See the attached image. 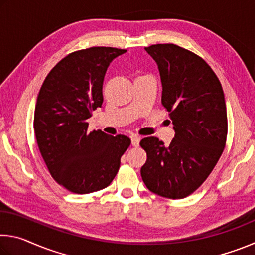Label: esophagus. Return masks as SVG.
<instances>
[{"instance_id":"esophagus-1","label":"esophagus","mask_w":255,"mask_h":255,"mask_svg":"<svg viewBox=\"0 0 255 255\" xmlns=\"http://www.w3.org/2000/svg\"><path fill=\"white\" fill-rule=\"evenodd\" d=\"M139 141H140L139 136H137V135L131 136V145L132 146H138V145H139Z\"/></svg>"}]
</instances>
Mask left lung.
<instances>
[{
    "mask_svg": "<svg viewBox=\"0 0 255 255\" xmlns=\"http://www.w3.org/2000/svg\"><path fill=\"white\" fill-rule=\"evenodd\" d=\"M145 50L157 64L162 105L170 112L175 135L169 147L156 137L140 140L147 154L141 179L149 191L182 199L205 182L225 148V97L211 67L192 51L173 44Z\"/></svg>",
    "mask_w": 255,
    "mask_h": 255,
    "instance_id": "left-lung-1",
    "label": "left lung"
}]
</instances>
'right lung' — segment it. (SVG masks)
Segmentation results:
<instances>
[{
  "mask_svg": "<svg viewBox=\"0 0 255 255\" xmlns=\"http://www.w3.org/2000/svg\"><path fill=\"white\" fill-rule=\"evenodd\" d=\"M126 51L112 47L74 51L56 64L41 85L34 135L51 176L68 191L85 195L107 188L131 143L125 135L89 132L86 122L103 102L108 66Z\"/></svg>",
  "mask_w": 255,
  "mask_h": 255,
  "instance_id": "1",
  "label": "right lung"
}]
</instances>
